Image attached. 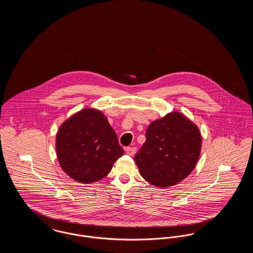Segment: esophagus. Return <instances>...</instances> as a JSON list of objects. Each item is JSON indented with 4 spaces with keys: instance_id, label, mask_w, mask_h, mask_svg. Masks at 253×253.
<instances>
[{
    "instance_id": "34e87169",
    "label": "esophagus",
    "mask_w": 253,
    "mask_h": 253,
    "mask_svg": "<svg viewBox=\"0 0 253 253\" xmlns=\"http://www.w3.org/2000/svg\"><path fill=\"white\" fill-rule=\"evenodd\" d=\"M125 152L129 156H133L135 154V152H136V148L135 147H127L125 149Z\"/></svg>"
}]
</instances>
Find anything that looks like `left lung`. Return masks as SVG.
Instances as JSON below:
<instances>
[{
	"mask_svg": "<svg viewBox=\"0 0 253 253\" xmlns=\"http://www.w3.org/2000/svg\"><path fill=\"white\" fill-rule=\"evenodd\" d=\"M201 147L202 136L196 124L180 112H172L149 125L146 141L134 161L145 180L167 188L190 175Z\"/></svg>",
	"mask_w": 253,
	"mask_h": 253,
	"instance_id": "1",
	"label": "left lung"
}]
</instances>
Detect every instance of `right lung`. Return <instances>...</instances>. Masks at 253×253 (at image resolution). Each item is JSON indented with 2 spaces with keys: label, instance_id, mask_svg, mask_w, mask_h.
I'll return each mask as SVG.
<instances>
[{
  "label": "right lung",
  "instance_id": "obj_1",
  "mask_svg": "<svg viewBox=\"0 0 253 253\" xmlns=\"http://www.w3.org/2000/svg\"><path fill=\"white\" fill-rule=\"evenodd\" d=\"M56 151L62 170L84 184L105 177L124 154L107 118L95 108L83 109L62 122Z\"/></svg>",
  "mask_w": 253,
  "mask_h": 253
}]
</instances>
